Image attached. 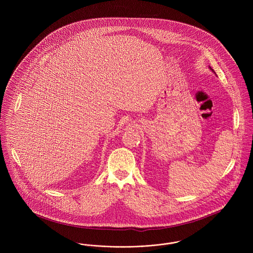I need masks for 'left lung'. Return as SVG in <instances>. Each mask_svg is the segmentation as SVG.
Returning a JSON list of instances; mask_svg holds the SVG:
<instances>
[{
    "instance_id": "8db88e82",
    "label": "left lung",
    "mask_w": 253,
    "mask_h": 253,
    "mask_svg": "<svg viewBox=\"0 0 253 253\" xmlns=\"http://www.w3.org/2000/svg\"><path fill=\"white\" fill-rule=\"evenodd\" d=\"M210 69H211V71H212V72L215 73V72H214V71H213V69H212V68H211V67H210Z\"/></svg>"
}]
</instances>
